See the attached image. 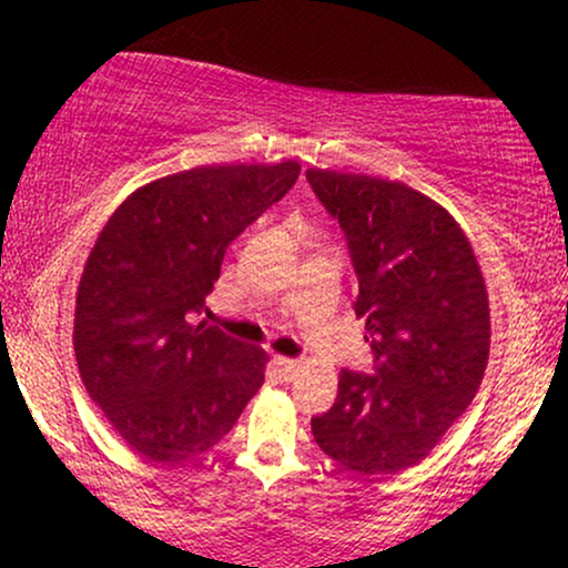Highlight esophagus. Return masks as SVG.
<instances>
[{
  "label": "esophagus",
  "instance_id": "obj_1",
  "mask_svg": "<svg viewBox=\"0 0 568 568\" xmlns=\"http://www.w3.org/2000/svg\"><path fill=\"white\" fill-rule=\"evenodd\" d=\"M275 366H277V371H280V379H283V382H291L293 376L298 374V368H302V363L293 361V357L275 355Z\"/></svg>",
  "mask_w": 568,
  "mask_h": 568
}]
</instances>
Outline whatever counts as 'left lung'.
<instances>
[{
	"mask_svg": "<svg viewBox=\"0 0 568 568\" xmlns=\"http://www.w3.org/2000/svg\"><path fill=\"white\" fill-rule=\"evenodd\" d=\"M312 192L347 237L374 374L344 368L312 416L331 459L361 475L419 465L465 414L488 363V293L452 213L400 181L310 168Z\"/></svg>",
	"mask_w": 568,
	"mask_h": 568,
	"instance_id": "left-lung-1",
	"label": "left lung"
}]
</instances>
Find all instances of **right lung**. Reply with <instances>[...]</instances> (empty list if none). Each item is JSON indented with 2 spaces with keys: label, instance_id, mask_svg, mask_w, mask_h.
I'll use <instances>...</instances> for the list:
<instances>
[{
  "label": "right lung",
  "instance_id": "1",
  "mask_svg": "<svg viewBox=\"0 0 568 568\" xmlns=\"http://www.w3.org/2000/svg\"><path fill=\"white\" fill-rule=\"evenodd\" d=\"M296 160L202 165L135 189L98 234L74 312L84 389L143 459L179 465L224 438L266 352L194 323L226 247L296 184Z\"/></svg>",
  "mask_w": 568,
  "mask_h": 568
}]
</instances>
